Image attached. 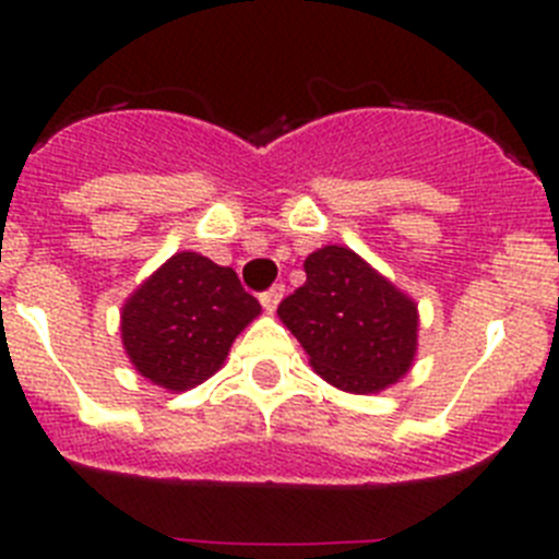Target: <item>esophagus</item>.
<instances>
[{
  "label": "esophagus",
  "instance_id": "34e87169",
  "mask_svg": "<svg viewBox=\"0 0 559 559\" xmlns=\"http://www.w3.org/2000/svg\"><path fill=\"white\" fill-rule=\"evenodd\" d=\"M283 294H285V285L283 283L271 285L269 290H263V294H260V302H263L265 310H276V305H280Z\"/></svg>",
  "mask_w": 559,
  "mask_h": 559
}]
</instances>
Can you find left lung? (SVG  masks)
Segmentation results:
<instances>
[{
	"instance_id": "left-lung-1",
	"label": "left lung",
	"mask_w": 559,
	"mask_h": 559,
	"mask_svg": "<svg viewBox=\"0 0 559 559\" xmlns=\"http://www.w3.org/2000/svg\"><path fill=\"white\" fill-rule=\"evenodd\" d=\"M302 288L276 313L328 383L367 394L408 372L417 349V308L355 251L324 246L305 260Z\"/></svg>"
}]
</instances>
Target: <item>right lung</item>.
I'll return each mask as SVG.
<instances>
[{"label": "right lung", "instance_id": "obj_1", "mask_svg": "<svg viewBox=\"0 0 559 559\" xmlns=\"http://www.w3.org/2000/svg\"><path fill=\"white\" fill-rule=\"evenodd\" d=\"M260 313L231 269L195 251L170 257L122 308V344L136 372L185 392L218 372L237 333Z\"/></svg>", "mask_w": 559, "mask_h": 559}]
</instances>
